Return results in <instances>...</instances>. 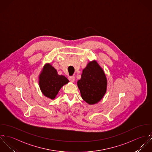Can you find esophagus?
<instances>
[{
    "instance_id": "obj_1",
    "label": "esophagus",
    "mask_w": 152,
    "mask_h": 152,
    "mask_svg": "<svg viewBox=\"0 0 152 152\" xmlns=\"http://www.w3.org/2000/svg\"><path fill=\"white\" fill-rule=\"evenodd\" d=\"M69 80L70 81V82H74L75 81V76H69Z\"/></svg>"
}]
</instances>
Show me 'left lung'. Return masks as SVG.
<instances>
[{"label": "left lung", "mask_w": 152, "mask_h": 152, "mask_svg": "<svg viewBox=\"0 0 152 152\" xmlns=\"http://www.w3.org/2000/svg\"><path fill=\"white\" fill-rule=\"evenodd\" d=\"M82 99L93 104L99 102L106 91L107 79L98 63L93 61L83 70L81 79L77 82Z\"/></svg>", "instance_id": "1"}]
</instances>
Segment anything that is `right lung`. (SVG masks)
Listing matches in <instances>:
<instances>
[{
  "label": "right lung",
  "mask_w": 152,
  "mask_h": 152,
  "mask_svg": "<svg viewBox=\"0 0 152 152\" xmlns=\"http://www.w3.org/2000/svg\"><path fill=\"white\" fill-rule=\"evenodd\" d=\"M69 82L63 75H58L56 70L50 64H46L39 76V86L43 94L53 99L61 88Z\"/></svg>",
  "instance_id": "add662e5"
}]
</instances>
